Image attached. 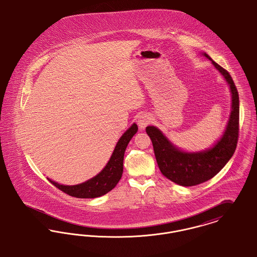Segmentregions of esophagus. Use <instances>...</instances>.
<instances>
[{
  "label": "esophagus",
  "instance_id": "obj_1",
  "mask_svg": "<svg viewBox=\"0 0 257 257\" xmlns=\"http://www.w3.org/2000/svg\"><path fill=\"white\" fill-rule=\"evenodd\" d=\"M150 122H151V118L149 117V115H147V114H142V115H140V116L138 117V120H137L138 125H139L140 128L146 127L147 124H148Z\"/></svg>",
  "mask_w": 257,
  "mask_h": 257
}]
</instances>
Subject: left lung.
<instances>
[{
    "instance_id": "8db88e82",
    "label": "left lung",
    "mask_w": 257,
    "mask_h": 257,
    "mask_svg": "<svg viewBox=\"0 0 257 257\" xmlns=\"http://www.w3.org/2000/svg\"><path fill=\"white\" fill-rule=\"evenodd\" d=\"M216 69L229 84L232 110L226 131L213 148L200 153H185L174 147L155 126H147L159 168L170 181L184 187H192L212 179L233 156L239 137V94L229 72L216 64L208 55Z\"/></svg>"
}]
</instances>
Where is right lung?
<instances>
[{
  "label": "right lung",
  "instance_id": "right-lung-1",
  "mask_svg": "<svg viewBox=\"0 0 257 257\" xmlns=\"http://www.w3.org/2000/svg\"><path fill=\"white\" fill-rule=\"evenodd\" d=\"M137 124L134 123L120 138L114 152L109 160L108 163L103 168V170L97 175L88 180L85 183H82L75 186H64L54 181L48 179V181L54 185L57 189L63 192L76 198H95L102 196L107 193L111 189H114L118 182L120 181L122 174V162L123 155L126 146L133 136L137 133Z\"/></svg>",
  "mask_w": 257,
  "mask_h": 257
}]
</instances>
